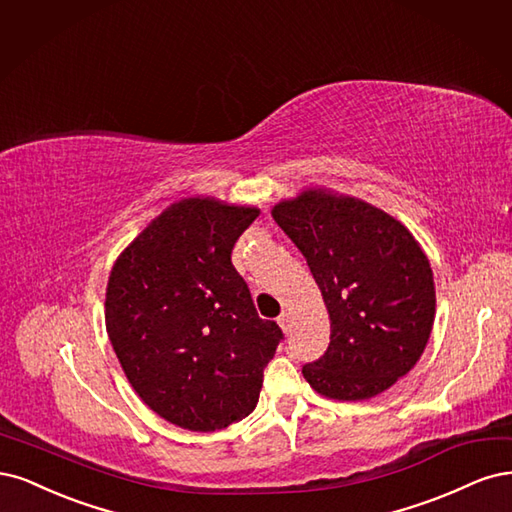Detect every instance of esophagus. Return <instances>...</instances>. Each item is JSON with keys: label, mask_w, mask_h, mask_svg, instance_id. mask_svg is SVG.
<instances>
[{"label": "esophagus", "mask_w": 512, "mask_h": 512, "mask_svg": "<svg viewBox=\"0 0 512 512\" xmlns=\"http://www.w3.org/2000/svg\"><path fill=\"white\" fill-rule=\"evenodd\" d=\"M278 325L283 327V332H285V334H289V332H291V315H289V312H283V315L278 317Z\"/></svg>", "instance_id": "esophagus-1"}]
</instances>
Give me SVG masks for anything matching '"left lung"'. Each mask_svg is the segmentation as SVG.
Segmentation results:
<instances>
[{"instance_id":"left-lung-1","label":"left lung","mask_w":512,"mask_h":512,"mask_svg":"<svg viewBox=\"0 0 512 512\" xmlns=\"http://www.w3.org/2000/svg\"><path fill=\"white\" fill-rule=\"evenodd\" d=\"M321 289L329 346L302 368L332 400H370L408 374L432 334L434 274L408 229L349 195L310 189L272 208Z\"/></svg>"}]
</instances>
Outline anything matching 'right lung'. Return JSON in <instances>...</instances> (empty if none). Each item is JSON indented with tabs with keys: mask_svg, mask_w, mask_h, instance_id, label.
I'll use <instances>...</instances> for the list:
<instances>
[{
	"mask_svg": "<svg viewBox=\"0 0 512 512\" xmlns=\"http://www.w3.org/2000/svg\"><path fill=\"white\" fill-rule=\"evenodd\" d=\"M251 206L187 197L163 210L112 266L106 329L142 402L191 432L251 415L283 332L257 315L232 263Z\"/></svg>",
	"mask_w": 512,
	"mask_h": 512,
	"instance_id": "right-lung-1",
	"label": "right lung"
}]
</instances>
